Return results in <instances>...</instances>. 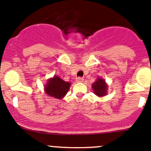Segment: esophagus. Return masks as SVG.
I'll return each mask as SVG.
<instances>
[{"instance_id":"obj_1","label":"esophagus","mask_w":151,"mask_h":151,"mask_svg":"<svg viewBox=\"0 0 151 151\" xmlns=\"http://www.w3.org/2000/svg\"><path fill=\"white\" fill-rule=\"evenodd\" d=\"M83 78H82V77H77V79H76V81H77V83H83Z\"/></svg>"}]
</instances>
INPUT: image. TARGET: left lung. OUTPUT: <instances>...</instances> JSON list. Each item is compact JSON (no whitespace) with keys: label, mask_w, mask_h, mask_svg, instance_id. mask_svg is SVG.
Instances as JSON below:
<instances>
[{"label":"left lung","mask_w":151,"mask_h":151,"mask_svg":"<svg viewBox=\"0 0 151 151\" xmlns=\"http://www.w3.org/2000/svg\"><path fill=\"white\" fill-rule=\"evenodd\" d=\"M92 89L97 96L103 97L107 94L108 85L106 81L101 77H99L92 84Z\"/></svg>","instance_id":"1"}]
</instances>
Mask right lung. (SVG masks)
Segmentation results:
<instances>
[{"instance_id": "obj_1", "label": "right lung", "mask_w": 151, "mask_h": 151, "mask_svg": "<svg viewBox=\"0 0 151 151\" xmlns=\"http://www.w3.org/2000/svg\"><path fill=\"white\" fill-rule=\"evenodd\" d=\"M71 83L65 82L58 75L48 79L46 85H45V93L47 96L52 98L62 99L69 90Z\"/></svg>"}]
</instances>
